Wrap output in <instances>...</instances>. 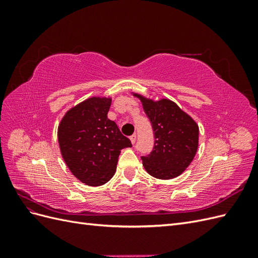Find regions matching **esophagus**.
Wrapping results in <instances>:
<instances>
[{
  "instance_id": "1",
  "label": "esophagus",
  "mask_w": 258,
  "mask_h": 258,
  "mask_svg": "<svg viewBox=\"0 0 258 258\" xmlns=\"http://www.w3.org/2000/svg\"><path fill=\"white\" fill-rule=\"evenodd\" d=\"M136 140H137V135H132V136L130 137V141H131L132 144L136 143Z\"/></svg>"
}]
</instances>
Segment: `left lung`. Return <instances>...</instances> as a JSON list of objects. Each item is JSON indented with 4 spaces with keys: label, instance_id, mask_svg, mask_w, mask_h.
Masks as SVG:
<instances>
[{
    "label": "left lung",
    "instance_id": "left-lung-1",
    "mask_svg": "<svg viewBox=\"0 0 258 258\" xmlns=\"http://www.w3.org/2000/svg\"><path fill=\"white\" fill-rule=\"evenodd\" d=\"M134 96L141 100L154 130L153 151L141 157L146 172L159 179L181 175L198 150L197 122L169 99L155 101L139 93Z\"/></svg>",
    "mask_w": 258,
    "mask_h": 258
}]
</instances>
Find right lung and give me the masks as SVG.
<instances>
[{"mask_svg": "<svg viewBox=\"0 0 258 258\" xmlns=\"http://www.w3.org/2000/svg\"><path fill=\"white\" fill-rule=\"evenodd\" d=\"M112 99L91 97L66 113L58 127V142L72 174L89 186L107 183L116 171L120 151L131 147L115 121L107 118Z\"/></svg>", "mask_w": 258, "mask_h": 258, "instance_id": "obj_1", "label": "right lung"}]
</instances>
